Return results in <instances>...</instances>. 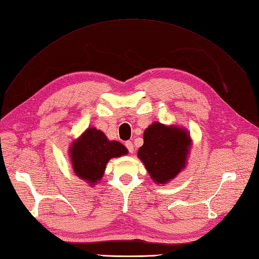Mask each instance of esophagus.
I'll list each match as a JSON object with an SVG mask.
<instances>
[{"mask_svg": "<svg viewBox=\"0 0 259 259\" xmlns=\"http://www.w3.org/2000/svg\"><path fill=\"white\" fill-rule=\"evenodd\" d=\"M125 146L127 147V149H128V151H130L131 154H133V153H134V145H133V143L130 142V141L125 142Z\"/></svg>", "mask_w": 259, "mask_h": 259, "instance_id": "34e87169", "label": "esophagus"}]
</instances>
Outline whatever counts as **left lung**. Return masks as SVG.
Masks as SVG:
<instances>
[{
    "instance_id": "1",
    "label": "left lung",
    "mask_w": 259,
    "mask_h": 259,
    "mask_svg": "<svg viewBox=\"0 0 259 259\" xmlns=\"http://www.w3.org/2000/svg\"><path fill=\"white\" fill-rule=\"evenodd\" d=\"M191 146L190 133L185 127L154 122L144 132V144L137 156L151 180L167 185L186 168Z\"/></svg>"
}]
</instances>
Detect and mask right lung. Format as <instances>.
I'll use <instances>...</instances> for the list:
<instances>
[{"instance_id":"right-lung-1","label":"right lung","mask_w":259,"mask_h":259,"mask_svg":"<svg viewBox=\"0 0 259 259\" xmlns=\"http://www.w3.org/2000/svg\"><path fill=\"white\" fill-rule=\"evenodd\" d=\"M68 151L74 175L90 187L102 180L110 159L128 154L122 143L110 141L96 127H88L71 142Z\"/></svg>"}]
</instances>
